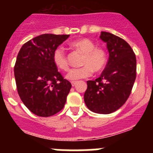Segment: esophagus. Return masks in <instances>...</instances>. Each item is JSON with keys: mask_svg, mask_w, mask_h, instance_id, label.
I'll list each match as a JSON object with an SVG mask.
<instances>
[{"mask_svg": "<svg viewBox=\"0 0 153 153\" xmlns=\"http://www.w3.org/2000/svg\"><path fill=\"white\" fill-rule=\"evenodd\" d=\"M77 82H76V81H74V82H71V84H72L73 86H75L76 85Z\"/></svg>", "mask_w": 153, "mask_h": 153, "instance_id": "1", "label": "esophagus"}]
</instances>
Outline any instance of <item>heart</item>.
Returning a JSON list of instances; mask_svg holds the SVG:
<instances>
[{"mask_svg": "<svg viewBox=\"0 0 153 153\" xmlns=\"http://www.w3.org/2000/svg\"><path fill=\"white\" fill-rule=\"evenodd\" d=\"M73 48L83 53L81 65L83 67L73 69L67 75V79L71 81L90 77L93 71L100 73L104 70L107 63V53L102 47H96V44L89 39H80L71 44ZM53 60L56 67L63 71L69 70V63L64 50L59 47L53 53Z\"/></svg>", "mask_w": 153, "mask_h": 153, "instance_id": "obj_1", "label": "heart"}]
</instances>
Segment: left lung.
I'll return each instance as SVG.
<instances>
[{"mask_svg": "<svg viewBox=\"0 0 153 153\" xmlns=\"http://www.w3.org/2000/svg\"><path fill=\"white\" fill-rule=\"evenodd\" d=\"M100 38L106 44L109 60L100 77L86 82L84 102L93 113L109 114L130 95L136 77V58L123 39L108 32H101Z\"/></svg>", "mask_w": 153, "mask_h": 153, "instance_id": "1", "label": "left lung"}]
</instances>
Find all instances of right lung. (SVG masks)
Instances as JSON below:
<instances>
[{"mask_svg": "<svg viewBox=\"0 0 153 153\" xmlns=\"http://www.w3.org/2000/svg\"><path fill=\"white\" fill-rule=\"evenodd\" d=\"M70 35L45 33L22 46L14 66L20 98L33 114L48 117L64 106L71 83L63 79L53 60V53Z\"/></svg>", "mask_w": 153, "mask_h": 153, "instance_id": "right-lung-1", "label": "right lung"}]
</instances>
